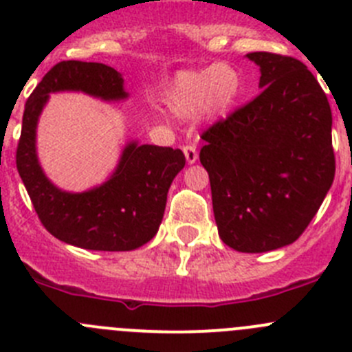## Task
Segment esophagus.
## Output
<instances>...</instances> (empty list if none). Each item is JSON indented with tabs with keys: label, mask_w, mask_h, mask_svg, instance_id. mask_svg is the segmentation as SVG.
<instances>
[{
	"label": "esophagus",
	"mask_w": 352,
	"mask_h": 352,
	"mask_svg": "<svg viewBox=\"0 0 352 352\" xmlns=\"http://www.w3.org/2000/svg\"><path fill=\"white\" fill-rule=\"evenodd\" d=\"M183 152H185L186 162H188V164H195L197 159H199V152H197V146L195 145L183 146Z\"/></svg>",
	"instance_id": "34e87169"
}]
</instances>
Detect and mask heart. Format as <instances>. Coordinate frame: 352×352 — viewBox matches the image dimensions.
<instances>
[{
	"instance_id": "heart-1",
	"label": "heart",
	"mask_w": 352,
	"mask_h": 352,
	"mask_svg": "<svg viewBox=\"0 0 352 352\" xmlns=\"http://www.w3.org/2000/svg\"><path fill=\"white\" fill-rule=\"evenodd\" d=\"M240 93V78L230 65H209L182 70L162 95L167 112L190 119L200 112L206 119H219L232 109Z\"/></svg>"
}]
</instances>
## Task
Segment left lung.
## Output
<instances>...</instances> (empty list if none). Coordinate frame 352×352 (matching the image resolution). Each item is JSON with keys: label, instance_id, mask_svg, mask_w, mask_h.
<instances>
[{"label": "left lung", "instance_id": "8db88e82", "mask_svg": "<svg viewBox=\"0 0 352 352\" xmlns=\"http://www.w3.org/2000/svg\"><path fill=\"white\" fill-rule=\"evenodd\" d=\"M261 93L202 133L200 162L209 173L221 240L239 252H267L296 242L336 176L332 110L299 60L267 52Z\"/></svg>", "mask_w": 352, "mask_h": 352}]
</instances>
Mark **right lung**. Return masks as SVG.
<instances>
[{
  "mask_svg": "<svg viewBox=\"0 0 352 352\" xmlns=\"http://www.w3.org/2000/svg\"><path fill=\"white\" fill-rule=\"evenodd\" d=\"M82 91L103 102L128 98L120 72L105 63L67 60L41 79L25 103L16 169L43 226L62 242L88 250H135L155 236L167 192L185 167L182 150L129 142L110 178L86 192H65L46 178L36 129L50 95Z\"/></svg>",
  "mask_w": 352,
  "mask_h": 352,
  "instance_id": "1",
  "label": "right lung"
}]
</instances>
